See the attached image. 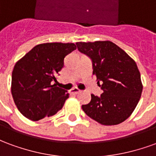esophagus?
Segmentation results:
<instances>
[{"label": "esophagus", "mask_w": 156, "mask_h": 156, "mask_svg": "<svg viewBox=\"0 0 156 156\" xmlns=\"http://www.w3.org/2000/svg\"><path fill=\"white\" fill-rule=\"evenodd\" d=\"M80 92H81V90L78 89V88H73L70 90V94H78Z\"/></svg>", "instance_id": "34e87169"}]
</instances>
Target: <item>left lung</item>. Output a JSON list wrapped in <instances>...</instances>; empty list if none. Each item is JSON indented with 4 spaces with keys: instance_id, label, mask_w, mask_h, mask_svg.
Here are the masks:
<instances>
[{
    "instance_id": "8db88e82",
    "label": "left lung",
    "mask_w": 156,
    "mask_h": 156,
    "mask_svg": "<svg viewBox=\"0 0 156 156\" xmlns=\"http://www.w3.org/2000/svg\"><path fill=\"white\" fill-rule=\"evenodd\" d=\"M76 45L78 51L91 59L93 74L103 90L100 96L91 94V101L82 105L83 110L104 125L124 122L137 106L143 89L135 62L110 41Z\"/></svg>"
}]
</instances>
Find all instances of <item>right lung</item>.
Here are the masks:
<instances>
[{
	"label": "right lung",
	"instance_id": "right-lung-1",
	"mask_svg": "<svg viewBox=\"0 0 156 156\" xmlns=\"http://www.w3.org/2000/svg\"><path fill=\"white\" fill-rule=\"evenodd\" d=\"M74 43L49 42L35 46L13 68L12 94L22 115L32 121L56 115L68 98L57 87L56 76L64 58L76 49Z\"/></svg>",
	"mask_w": 156,
	"mask_h": 156
}]
</instances>
